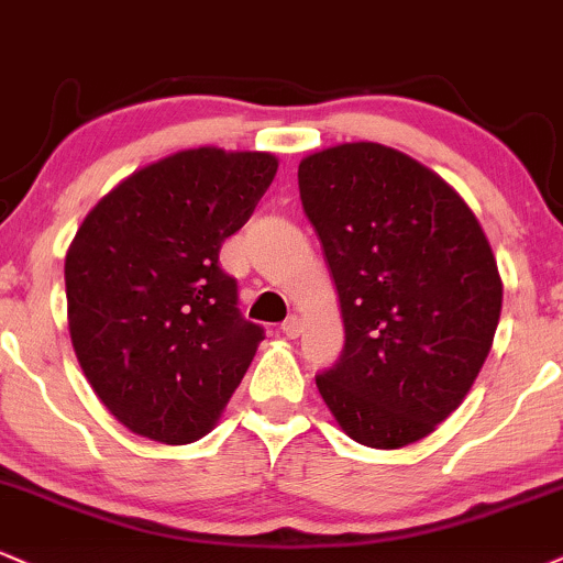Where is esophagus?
Instances as JSON below:
<instances>
[{
  "label": "esophagus",
  "mask_w": 563,
  "mask_h": 563,
  "mask_svg": "<svg viewBox=\"0 0 563 563\" xmlns=\"http://www.w3.org/2000/svg\"><path fill=\"white\" fill-rule=\"evenodd\" d=\"M282 334L289 336V340H297V336L302 334V321L297 319V316H289V319L282 323Z\"/></svg>",
  "instance_id": "obj_1"
}]
</instances>
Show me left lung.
Segmentation results:
<instances>
[{
	"mask_svg": "<svg viewBox=\"0 0 563 563\" xmlns=\"http://www.w3.org/2000/svg\"><path fill=\"white\" fill-rule=\"evenodd\" d=\"M297 181L345 323L316 387L350 440L419 442L464 402L493 347L504 282L490 242L445 178L385 144L313 152Z\"/></svg>",
	"mask_w": 563,
	"mask_h": 563,
	"instance_id": "left-lung-1",
	"label": "left lung"
}]
</instances>
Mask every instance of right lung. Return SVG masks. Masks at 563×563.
<instances>
[{
	"label": "right lung",
	"instance_id": "1",
	"mask_svg": "<svg viewBox=\"0 0 563 563\" xmlns=\"http://www.w3.org/2000/svg\"><path fill=\"white\" fill-rule=\"evenodd\" d=\"M276 168L271 152H174L115 184L73 236V350L97 398L139 438H205L253 363L263 329L242 319L218 253Z\"/></svg>",
	"mask_w": 563,
	"mask_h": 563
}]
</instances>
